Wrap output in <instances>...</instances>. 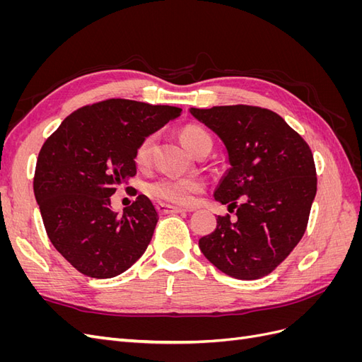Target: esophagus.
<instances>
[{"label": "esophagus", "mask_w": 362, "mask_h": 362, "mask_svg": "<svg viewBox=\"0 0 362 362\" xmlns=\"http://www.w3.org/2000/svg\"><path fill=\"white\" fill-rule=\"evenodd\" d=\"M157 210L160 214H175V213H185L184 208H180V206H173V205H169V204H163V202H158L157 204Z\"/></svg>", "instance_id": "1"}]
</instances>
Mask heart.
<instances>
[{"mask_svg":"<svg viewBox=\"0 0 362 362\" xmlns=\"http://www.w3.org/2000/svg\"><path fill=\"white\" fill-rule=\"evenodd\" d=\"M181 141L189 152L194 154L204 145H211V137L201 127L190 125L181 131ZM157 136L148 134L141 139L136 149L137 164H146L151 160ZM204 189V181L198 177H178V175H164L148 184V192L157 199L172 202L177 205H192L198 194Z\"/></svg>","mask_w":362,"mask_h":362,"instance_id":"b5f03b06","label":"heart"}]
</instances>
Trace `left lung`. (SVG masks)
Instances as JSON below:
<instances>
[{
	"label": "left lung",
	"mask_w": 362,
	"mask_h": 362,
	"mask_svg": "<svg viewBox=\"0 0 362 362\" xmlns=\"http://www.w3.org/2000/svg\"><path fill=\"white\" fill-rule=\"evenodd\" d=\"M222 140L229 168L214 199L237 208L199 240L205 258L235 279L275 270L305 234L317 177L308 144L279 115L252 105L190 108ZM240 202H238V199Z\"/></svg>",
	"instance_id": "1"
}]
</instances>
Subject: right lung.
I'll use <instances>...</instances> for the list:
<instances>
[{
	"instance_id": "add662e5",
	"label": "right lung",
	"mask_w": 362,
	"mask_h": 362,
	"mask_svg": "<svg viewBox=\"0 0 362 362\" xmlns=\"http://www.w3.org/2000/svg\"><path fill=\"white\" fill-rule=\"evenodd\" d=\"M181 108L107 100L69 115L43 144L36 201L52 246L80 273L107 279L144 255L158 213L145 194L119 214L110 196L133 178L136 149Z\"/></svg>"
}]
</instances>
